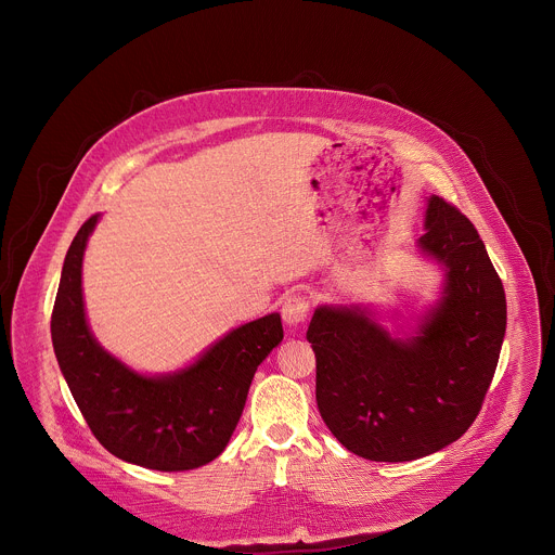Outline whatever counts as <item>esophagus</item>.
<instances>
[{
  "instance_id": "1",
  "label": "esophagus",
  "mask_w": 555,
  "mask_h": 555,
  "mask_svg": "<svg viewBox=\"0 0 555 555\" xmlns=\"http://www.w3.org/2000/svg\"><path fill=\"white\" fill-rule=\"evenodd\" d=\"M307 313H309V300L307 296L302 294H289L283 302V309H281V315L285 325L289 327H298L307 321Z\"/></svg>"
}]
</instances>
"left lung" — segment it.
<instances>
[{
	"label": "left lung",
	"mask_w": 555,
	"mask_h": 555,
	"mask_svg": "<svg viewBox=\"0 0 555 555\" xmlns=\"http://www.w3.org/2000/svg\"><path fill=\"white\" fill-rule=\"evenodd\" d=\"M417 248L443 270L439 298L392 336L360 305H319L307 340L315 402L332 435L369 461H413L477 420L507 325L503 283L477 228L430 195Z\"/></svg>",
	"instance_id": "1"
}]
</instances>
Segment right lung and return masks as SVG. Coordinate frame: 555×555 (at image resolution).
<instances>
[{
    "label": "right lung",
    "instance_id": "add662e5",
    "mask_svg": "<svg viewBox=\"0 0 555 555\" xmlns=\"http://www.w3.org/2000/svg\"><path fill=\"white\" fill-rule=\"evenodd\" d=\"M101 215H92L65 255L52 309V347L61 373L94 437L118 459L184 472L217 459L240 422L257 366L283 340L281 315L268 313L228 332L193 364L144 375L105 351L90 332L83 255Z\"/></svg>",
    "mask_w": 555,
    "mask_h": 555
}]
</instances>
